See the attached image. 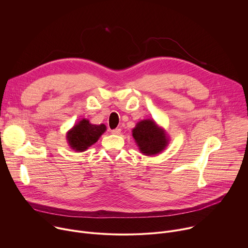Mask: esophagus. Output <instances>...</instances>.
Here are the masks:
<instances>
[{
    "mask_svg": "<svg viewBox=\"0 0 248 248\" xmlns=\"http://www.w3.org/2000/svg\"><path fill=\"white\" fill-rule=\"evenodd\" d=\"M121 131H122L121 128H116V129H113V130H112V133H113V134H120Z\"/></svg>",
    "mask_w": 248,
    "mask_h": 248,
    "instance_id": "34e87169",
    "label": "esophagus"
}]
</instances>
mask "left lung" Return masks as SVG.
I'll use <instances>...</instances> for the list:
<instances>
[{"label": "left lung", "instance_id": "1", "mask_svg": "<svg viewBox=\"0 0 248 248\" xmlns=\"http://www.w3.org/2000/svg\"><path fill=\"white\" fill-rule=\"evenodd\" d=\"M132 136L140 152L152 156L162 152L168 145V137L165 130L160 128L152 120H143L132 129Z\"/></svg>", "mask_w": 248, "mask_h": 248}]
</instances>
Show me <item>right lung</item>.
Listing matches in <instances>:
<instances>
[{
    "instance_id": "obj_1",
    "label": "right lung",
    "mask_w": 248,
    "mask_h": 248,
    "mask_svg": "<svg viewBox=\"0 0 248 248\" xmlns=\"http://www.w3.org/2000/svg\"><path fill=\"white\" fill-rule=\"evenodd\" d=\"M106 131L105 124H92L88 120L78 122L66 134L67 143L77 152H83L96 143Z\"/></svg>"
}]
</instances>
